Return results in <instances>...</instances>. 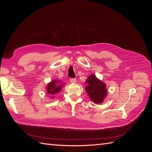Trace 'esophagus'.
<instances>
[{"label":"esophagus","mask_w":152,"mask_h":152,"mask_svg":"<svg viewBox=\"0 0 152 152\" xmlns=\"http://www.w3.org/2000/svg\"><path fill=\"white\" fill-rule=\"evenodd\" d=\"M77 82L76 79H70V82L71 83H75Z\"/></svg>","instance_id":"esophagus-1"}]
</instances>
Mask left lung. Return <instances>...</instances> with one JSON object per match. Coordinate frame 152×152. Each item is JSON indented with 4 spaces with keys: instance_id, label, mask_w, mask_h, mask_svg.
I'll list each match as a JSON object with an SVG mask.
<instances>
[{
    "instance_id": "left-lung-1",
    "label": "left lung",
    "mask_w": 152,
    "mask_h": 152,
    "mask_svg": "<svg viewBox=\"0 0 152 152\" xmlns=\"http://www.w3.org/2000/svg\"><path fill=\"white\" fill-rule=\"evenodd\" d=\"M86 84H87L86 87V91L90 99L96 104L102 103L107 95L106 84L94 74L88 77Z\"/></svg>"
}]
</instances>
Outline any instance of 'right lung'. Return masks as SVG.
<instances>
[{
	"label": "right lung",
	"instance_id": "add662e5",
	"mask_svg": "<svg viewBox=\"0 0 152 152\" xmlns=\"http://www.w3.org/2000/svg\"><path fill=\"white\" fill-rule=\"evenodd\" d=\"M59 82H60V81L56 80H53L50 82L46 87L47 93L50 95H54L58 93L63 87V84H58Z\"/></svg>",
	"mask_w": 152,
	"mask_h": 152
}]
</instances>
